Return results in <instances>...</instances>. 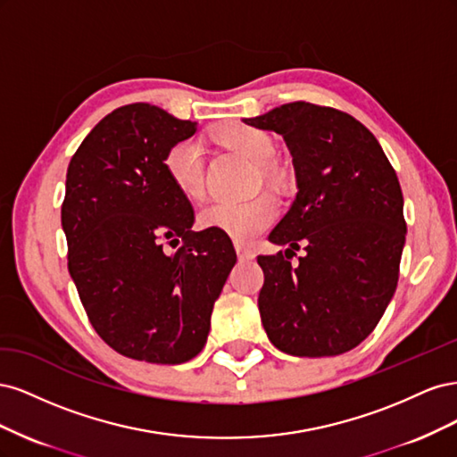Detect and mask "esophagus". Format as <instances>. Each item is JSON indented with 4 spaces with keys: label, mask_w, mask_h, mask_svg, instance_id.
<instances>
[{
    "label": "esophagus",
    "mask_w": 457,
    "mask_h": 457,
    "mask_svg": "<svg viewBox=\"0 0 457 457\" xmlns=\"http://www.w3.org/2000/svg\"><path fill=\"white\" fill-rule=\"evenodd\" d=\"M234 250H237V255H238V259L240 261H250V259H253V252L252 250H247L245 245H242V244H234Z\"/></svg>",
    "instance_id": "34e87169"
}]
</instances>
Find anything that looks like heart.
Segmentation results:
<instances>
[{"label": "heart", "mask_w": 457, "mask_h": 457, "mask_svg": "<svg viewBox=\"0 0 457 457\" xmlns=\"http://www.w3.org/2000/svg\"><path fill=\"white\" fill-rule=\"evenodd\" d=\"M215 141L238 152L240 156L255 165H267L276 154L272 135L245 123H225L213 131ZM163 170L170 183L187 198H200L205 187V156L204 146L196 137H187L173 143L163 156ZM269 183L276 175L262 171ZM278 217V204L272 196H257L247 202L219 200L207 204L198 213V225L220 234H227L237 242H252L265 232Z\"/></svg>", "instance_id": "heart-1"}]
</instances>
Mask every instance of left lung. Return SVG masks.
Here are the masks:
<instances>
[{
    "label": "left lung",
    "mask_w": 457,
    "mask_h": 457,
    "mask_svg": "<svg viewBox=\"0 0 457 457\" xmlns=\"http://www.w3.org/2000/svg\"><path fill=\"white\" fill-rule=\"evenodd\" d=\"M284 137L297 196L269 240L286 255H259V312L270 343L292 356H336L381 320L406 242L404 198L376 137L341 110L287 103L244 120ZM303 245L292 266L285 257Z\"/></svg>",
    "instance_id": "8db88e82"
}]
</instances>
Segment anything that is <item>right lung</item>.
I'll return each mask as SVG.
<instances>
[{"label": "right lung", "mask_w": 457, "mask_h": 457, "mask_svg": "<svg viewBox=\"0 0 457 457\" xmlns=\"http://www.w3.org/2000/svg\"><path fill=\"white\" fill-rule=\"evenodd\" d=\"M195 133L196 121L126 104L96 123L68 165V270L96 334L133 361L195 358L237 262L227 234L192 230V205L163 170L168 148Z\"/></svg>", "instance_id": "add662e5"}]
</instances>
